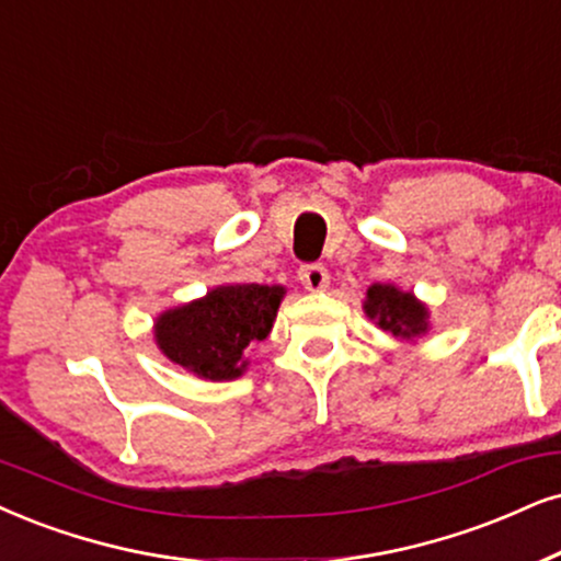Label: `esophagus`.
<instances>
[{
    "label": "esophagus",
    "instance_id": "34e87169",
    "mask_svg": "<svg viewBox=\"0 0 561 561\" xmlns=\"http://www.w3.org/2000/svg\"><path fill=\"white\" fill-rule=\"evenodd\" d=\"M297 276H300L302 287L310 289V293H318V289L329 287V272H325V266L321 264H305L300 266Z\"/></svg>",
    "mask_w": 561,
    "mask_h": 561
}]
</instances>
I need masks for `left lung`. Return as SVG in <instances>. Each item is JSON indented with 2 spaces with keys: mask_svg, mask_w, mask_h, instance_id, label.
<instances>
[{
  "mask_svg": "<svg viewBox=\"0 0 561 561\" xmlns=\"http://www.w3.org/2000/svg\"><path fill=\"white\" fill-rule=\"evenodd\" d=\"M365 313L378 329L393 333L401 342H414L430 329L427 305L393 285H373L367 289Z\"/></svg>",
  "mask_w": 561,
  "mask_h": 561,
  "instance_id": "obj_1",
  "label": "left lung"
}]
</instances>
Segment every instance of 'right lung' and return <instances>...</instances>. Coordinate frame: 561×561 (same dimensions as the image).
Here are the masks:
<instances>
[{"mask_svg": "<svg viewBox=\"0 0 561 561\" xmlns=\"http://www.w3.org/2000/svg\"><path fill=\"white\" fill-rule=\"evenodd\" d=\"M285 287L222 285L154 321V342L170 363L204 380H236L245 373V346L272 331Z\"/></svg>", "mask_w": 561, "mask_h": 561, "instance_id": "add662e5", "label": "right lung"}]
</instances>
